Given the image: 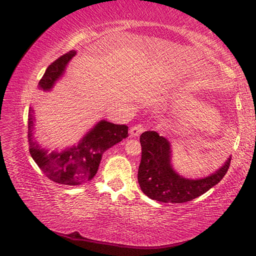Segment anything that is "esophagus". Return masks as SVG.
Masks as SVG:
<instances>
[{"label": "esophagus", "instance_id": "obj_1", "mask_svg": "<svg viewBox=\"0 0 256 256\" xmlns=\"http://www.w3.org/2000/svg\"><path fill=\"white\" fill-rule=\"evenodd\" d=\"M144 132V128L142 126V125H134L133 128H131V130H130V134H131V136L133 138H136L140 136L141 133Z\"/></svg>", "mask_w": 256, "mask_h": 256}]
</instances>
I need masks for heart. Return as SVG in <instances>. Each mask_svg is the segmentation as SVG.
Segmentation results:
<instances>
[{"instance_id": "b5f03b06", "label": "heart", "mask_w": 256, "mask_h": 256, "mask_svg": "<svg viewBox=\"0 0 256 256\" xmlns=\"http://www.w3.org/2000/svg\"><path fill=\"white\" fill-rule=\"evenodd\" d=\"M180 105L182 107L186 108V110H190V112H193V114H196L198 112V107H192L188 102H180ZM203 122H204L206 125H209V126H216V124H218V118H216V116L214 112L211 110H206L203 112Z\"/></svg>"}]
</instances>
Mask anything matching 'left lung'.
Masks as SVG:
<instances>
[{
  "label": "left lung",
  "mask_w": 256,
  "mask_h": 256,
  "mask_svg": "<svg viewBox=\"0 0 256 256\" xmlns=\"http://www.w3.org/2000/svg\"><path fill=\"white\" fill-rule=\"evenodd\" d=\"M141 162L138 182L146 196L164 203H184L202 196L224 178L228 172L230 158L218 172L202 180L183 178L172 170L170 144L157 132L141 134Z\"/></svg>",
  "instance_id": "obj_1"
}]
</instances>
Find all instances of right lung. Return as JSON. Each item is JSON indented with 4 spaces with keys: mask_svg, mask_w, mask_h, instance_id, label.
Listing matches in <instances>:
<instances>
[{
    "mask_svg": "<svg viewBox=\"0 0 256 256\" xmlns=\"http://www.w3.org/2000/svg\"><path fill=\"white\" fill-rule=\"evenodd\" d=\"M76 54L74 50H70L54 60L47 68L40 81V88L44 90L50 89L54 82L66 70L68 60ZM32 112V110L30 108L28 114L30 154L47 178L58 184L81 185L86 183L96 175L102 154L128 136L126 125H118L102 120L82 138L78 146H73L62 152L48 154L46 150L42 149L36 141H34L32 133L34 118Z\"/></svg>",
    "mask_w": 256,
    "mask_h": 256,
    "instance_id": "right-lung-1",
    "label": "right lung"
}]
</instances>
